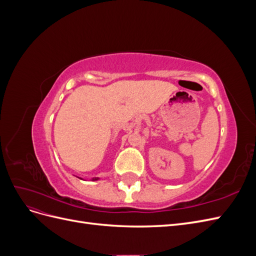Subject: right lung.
Masks as SVG:
<instances>
[{
	"mask_svg": "<svg viewBox=\"0 0 256 256\" xmlns=\"http://www.w3.org/2000/svg\"><path fill=\"white\" fill-rule=\"evenodd\" d=\"M98 180V178H96V177H95V178H92V180Z\"/></svg>",
	"mask_w": 256,
	"mask_h": 256,
	"instance_id": "obj_1",
	"label": "right lung"
}]
</instances>
